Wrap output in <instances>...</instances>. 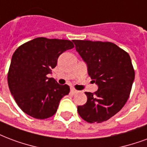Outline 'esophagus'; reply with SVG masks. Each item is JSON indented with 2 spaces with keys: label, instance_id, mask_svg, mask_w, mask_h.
<instances>
[{
  "label": "esophagus",
  "instance_id": "obj_1",
  "mask_svg": "<svg viewBox=\"0 0 147 147\" xmlns=\"http://www.w3.org/2000/svg\"><path fill=\"white\" fill-rule=\"evenodd\" d=\"M78 92H79V91L76 90H75L74 88H71V93H73V94H75V93H77Z\"/></svg>",
  "mask_w": 147,
  "mask_h": 147
}]
</instances>
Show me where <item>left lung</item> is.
<instances>
[{
  "label": "left lung",
  "mask_w": 147,
  "mask_h": 147,
  "mask_svg": "<svg viewBox=\"0 0 147 147\" xmlns=\"http://www.w3.org/2000/svg\"><path fill=\"white\" fill-rule=\"evenodd\" d=\"M72 41L87 65L89 76L98 86L95 93H85L87 101L78 106V112L87 122L100 123L116 115L128 100L135 79L131 58L111 42Z\"/></svg>",
  "instance_id": "left-lung-1"
}]
</instances>
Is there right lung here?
<instances>
[{
  "label": "right lung",
  "mask_w": 147,
  "mask_h": 147,
  "mask_svg": "<svg viewBox=\"0 0 147 147\" xmlns=\"http://www.w3.org/2000/svg\"><path fill=\"white\" fill-rule=\"evenodd\" d=\"M74 47L70 40L39 37L19 47L13 54L7 83L22 111L32 118L45 119L56 113L60 100L68 95V85L48 78L63 52Z\"/></svg>",
  "instance_id": "add662e5"
}]
</instances>
